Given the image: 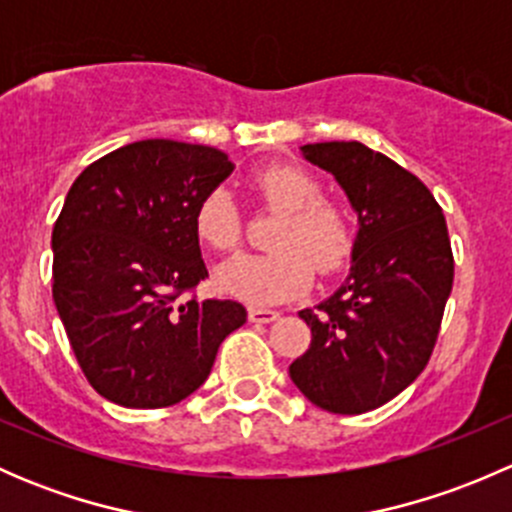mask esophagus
<instances>
[{"instance_id":"34e87169","label":"esophagus","mask_w":512,"mask_h":512,"mask_svg":"<svg viewBox=\"0 0 512 512\" xmlns=\"http://www.w3.org/2000/svg\"><path fill=\"white\" fill-rule=\"evenodd\" d=\"M247 317H250V322L270 324V322H275L277 317H280V312H275V309H265V307H250Z\"/></svg>"}]
</instances>
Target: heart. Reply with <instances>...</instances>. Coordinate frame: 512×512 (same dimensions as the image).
I'll return each instance as SVG.
<instances>
[{"instance_id": "1", "label": "heart", "mask_w": 512, "mask_h": 512, "mask_svg": "<svg viewBox=\"0 0 512 512\" xmlns=\"http://www.w3.org/2000/svg\"><path fill=\"white\" fill-rule=\"evenodd\" d=\"M252 185L270 208L282 210L265 255H237L220 265L218 287L250 304H280L312 287L314 267L322 275L342 270L354 250V227L347 210L319 198L322 185L297 165H267ZM200 240L215 250H235L242 220L230 190L215 188L195 210Z\"/></svg>"}]
</instances>
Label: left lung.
<instances>
[{
    "label": "left lung",
    "instance_id": "obj_1",
    "mask_svg": "<svg viewBox=\"0 0 512 512\" xmlns=\"http://www.w3.org/2000/svg\"><path fill=\"white\" fill-rule=\"evenodd\" d=\"M299 151L334 175L359 230L342 287L299 312L312 344L289 376L319 409L364 414L414 384L431 359L453 287L446 218L416 175L364 143H307Z\"/></svg>",
    "mask_w": 512,
    "mask_h": 512
}]
</instances>
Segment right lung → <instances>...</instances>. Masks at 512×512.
Segmentation results:
<instances>
[{
    "instance_id": "obj_1",
    "label": "right lung",
    "mask_w": 512,
    "mask_h": 512,
    "mask_svg": "<svg viewBox=\"0 0 512 512\" xmlns=\"http://www.w3.org/2000/svg\"><path fill=\"white\" fill-rule=\"evenodd\" d=\"M235 170L210 146L148 138L91 163L51 232L54 304L86 379L126 409L203 386L247 319L232 299H185L208 277L195 210Z\"/></svg>"
}]
</instances>
